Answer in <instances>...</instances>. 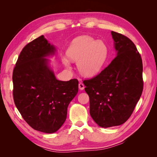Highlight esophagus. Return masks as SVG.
<instances>
[{"mask_svg":"<svg viewBox=\"0 0 157 157\" xmlns=\"http://www.w3.org/2000/svg\"><path fill=\"white\" fill-rule=\"evenodd\" d=\"M78 88H79V89H80V90H83L84 88V84L82 83V82H80V83L78 84Z\"/></svg>","mask_w":157,"mask_h":157,"instance_id":"esophagus-1","label":"esophagus"}]
</instances>
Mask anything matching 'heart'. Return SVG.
<instances>
[{
	"mask_svg": "<svg viewBox=\"0 0 157 157\" xmlns=\"http://www.w3.org/2000/svg\"><path fill=\"white\" fill-rule=\"evenodd\" d=\"M107 46L102 40L83 35L75 39L67 50L70 60L77 63L80 73L84 77H92L100 72L107 56ZM63 64L70 69V61L63 57Z\"/></svg>",
	"mask_w": 157,
	"mask_h": 157,
	"instance_id": "b5f03b06",
	"label": "heart"
}]
</instances>
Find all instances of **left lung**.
<instances>
[{
  "label": "left lung",
  "mask_w": 157,
  "mask_h": 157,
  "mask_svg": "<svg viewBox=\"0 0 157 157\" xmlns=\"http://www.w3.org/2000/svg\"><path fill=\"white\" fill-rule=\"evenodd\" d=\"M117 56L92 79L84 80L90 98V114L100 127L124 123L143 91V64L135 44L124 35L111 31Z\"/></svg>",
  "instance_id": "obj_1"
}]
</instances>
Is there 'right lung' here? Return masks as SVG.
Returning a JSON list of instances; mask_svg holds the SVG:
<instances>
[{"label": "right lung", "instance_id": "add662e5", "mask_svg": "<svg viewBox=\"0 0 157 157\" xmlns=\"http://www.w3.org/2000/svg\"><path fill=\"white\" fill-rule=\"evenodd\" d=\"M57 48L42 35L27 44L19 56L13 71L15 105L28 124L52 134L63 124L67 107L78 90L77 79L56 78L51 61Z\"/></svg>", "mask_w": 157, "mask_h": 157}]
</instances>
